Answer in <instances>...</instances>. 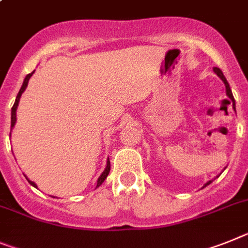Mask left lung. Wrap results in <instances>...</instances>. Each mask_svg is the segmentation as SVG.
Wrapping results in <instances>:
<instances>
[{
	"instance_id": "8db88e82",
	"label": "left lung",
	"mask_w": 248,
	"mask_h": 248,
	"mask_svg": "<svg viewBox=\"0 0 248 248\" xmlns=\"http://www.w3.org/2000/svg\"><path fill=\"white\" fill-rule=\"evenodd\" d=\"M213 70H215V73L217 74V75H218L219 78H221L222 81L225 82V85H226V92H227L228 98L232 99V101H233V105H234V98H233V95H232V92H231V88H230V84H228V81H227V80H226V78H225V75H223V73H222V71H221V70L218 69V67H213ZM211 182H212V181L207 182L206 185H204V187H206V186H208L209 183H211Z\"/></svg>"
}]
</instances>
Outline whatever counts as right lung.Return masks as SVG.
Segmentation results:
<instances>
[{
  "mask_svg": "<svg viewBox=\"0 0 248 248\" xmlns=\"http://www.w3.org/2000/svg\"><path fill=\"white\" fill-rule=\"evenodd\" d=\"M32 74H33V71H32V73H31V74H29V75H27L26 78H25V80H23L22 86H21V89H20V92H18L17 96H16V101H15L14 107H12V109H11V128H14V126H15V123H16V109H17V105H18V101H20L21 95H22V93L25 92V89L27 88V84H29V80H30V78L32 76ZM10 135H11V133H10ZM109 172H110V162H109V159H108L107 168H105V170H104V172L101 173L100 177H99L98 185H96V187H99V186H100L101 183H103V182L105 181V178H107V177H108V174H109ZM27 181H29L30 185L33 186V187L36 188V185H35V183H33V182H31V181H30V179H27Z\"/></svg>",
  "mask_w": 248,
  "mask_h": 248,
  "instance_id": "add662e5",
  "label": "right lung"
}]
</instances>
